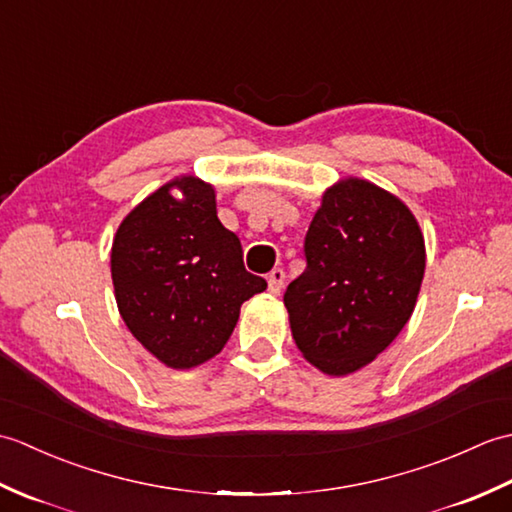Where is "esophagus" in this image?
I'll return each mask as SVG.
<instances>
[{
  "mask_svg": "<svg viewBox=\"0 0 512 512\" xmlns=\"http://www.w3.org/2000/svg\"><path fill=\"white\" fill-rule=\"evenodd\" d=\"M284 281H286V273L281 268L270 270L268 275V292L270 295H279L281 288H284Z\"/></svg>",
  "mask_w": 512,
  "mask_h": 512,
  "instance_id": "34e87169",
  "label": "esophagus"
}]
</instances>
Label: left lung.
<instances>
[{
  "label": "left lung",
  "instance_id": "left-lung-1",
  "mask_svg": "<svg viewBox=\"0 0 512 512\" xmlns=\"http://www.w3.org/2000/svg\"><path fill=\"white\" fill-rule=\"evenodd\" d=\"M303 253L308 266L284 295L292 339L323 374H354L416 308L427 264L420 224L394 193L343 178L323 191Z\"/></svg>",
  "mask_w": 512,
  "mask_h": 512
}]
</instances>
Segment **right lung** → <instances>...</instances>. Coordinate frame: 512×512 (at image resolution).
Segmentation results:
<instances>
[{"label": "right lung", "instance_id": "obj_1", "mask_svg": "<svg viewBox=\"0 0 512 512\" xmlns=\"http://www.w3.org/2000/svg\"><path fill=\"white\" fill-rule=\"evenodd\" d=\"M112 281L129 332L171 369L220 354L242 303L266 290L244 268L239 237L217 220L213 184L195 176L162 184L125 215L112 244Z\"/></svg>", "mask_w": 512, "mask_h": 512}]
</instances>
